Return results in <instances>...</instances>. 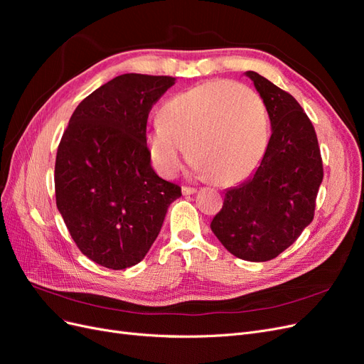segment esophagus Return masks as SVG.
Instances as JSON below:
<instances>
[{
  "mask_svg": "<svg viewBox=\"0 0 364 364\" xmlns=\"http://www.w3.org/2000/svg\"><path fill=\"white\" fill-rule=\"evenodd\" d=\"M197 190L194 188V186H186V185H183L182 186V193L185 194V196H188V194H194Z\"/></svg>",
  "mask_w": 364,
  "mask_h": 364,
  "instance_id": "1",
  "label": "esophagus"
}]
</instances>
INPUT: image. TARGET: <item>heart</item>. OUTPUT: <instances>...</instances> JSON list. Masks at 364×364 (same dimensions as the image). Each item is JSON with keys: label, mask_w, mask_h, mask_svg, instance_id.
Returning a JSON list of instances; mask_svg holds the SVG:
<instances>
[{"label": "heart", "mask_w": 364, "mask_h": 364, "mask_svg": "<svg viewBox=\"0 0 364 364\" xmlns=\"http://www.w3.org/2000/svg\"><path fill=\"white\" fill-rule=\"evenodd\" d=\"M158 126L146 132L156 170L171 178L188 149L197 170L217 185H234L255 170L269 142L266 109L249 87L214 80L171 97L159 109Z\"/></svg>", "instance_id": "1"}]
</instances>
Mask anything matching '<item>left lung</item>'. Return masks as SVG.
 I'll return each instance as SVG.
<instances>
[{"label":"left lung","instance_id":"8db88e82","mask_svg":"<svg viewBox=\"0 0 364 364\" xmlns=\"http://www.w3.org/2000/svg\"><path fill=\"white\" fill-rule=\"evenodd\" d=\"M246 75L266 105L272 136L255 173L225 193L211 229L237 258L262 262L313 222L323 164L316 130L296 98L255 71Z\"/></svg>","mask_w":364,"mask_h":364}]
</instances>
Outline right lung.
<instances>
[{"instance_id": "obj_1", "label": "right lung", "mask_w": 364, "mask_h": 364, "mask_svg": "<svg viewBox=\"0 0 364 364\" xmlns=\"http://www.w3.org/2000/svg\"><path fill=\"white\" fill-rule=\"evenodd\" d=\"M174 77L123 74L75 107L54 167L56 205L75 246L112 270L135 266L181 186L150 165L147 118Z\"/></svg>"}]
</instances>
